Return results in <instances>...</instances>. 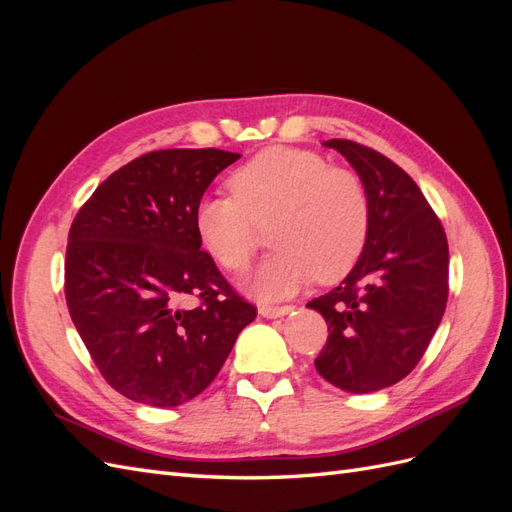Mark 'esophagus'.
Here are the masks:
<instances>
[{"mask_svg": "<svg viewBox=\"0 0 512 512\" xmlns=\"http://www.w3.org/2000/svg\"><path fill=\"white\" fill-rule=\"evenodd\" d=\"M292 309H294L292 305H262L258 312H260V316H265V318H282V316L290 314Z\"/></svg>", "mask_w": 512, "mask_h": 512, "instance_id": "34e87169", "label": "esophagus"}]
</instances>
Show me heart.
<instances>
[{
    "instance_id": "obj_1",
    "label": "heart",
    "mask_w": 512,
    "mask_h": 512,
    "mask_svg": "<svg viewBox=\"0 0 512 512\" xmlns=\"http://www.w3.org/2000/svg\"><path fill=\"white\" fill-rule=\"evenodd\" d=\"M232 196H207L194 211L196 235L213 260L243 273L256 254L254 224L269 220L275 250L252 290L284 299L316 280L335 284L356 267L369 235V196L354 170L316 151L269 147L228 179Z\"/></svg>"
}]
</instances>
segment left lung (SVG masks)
<instances>
[{
    "label": "left lung",
    "mask_w": 512,
    "mask_h": 512,
    "mask_svg": "<svg viewBox=\"0 0 512 512\" xmlns=\"http://www.w3.org/2000/svg\"><path fill=\"white\" fill-rule=\"evenodd\" d=\"M337 149L365 183L369 235L346 280L312 299L329 324L318 374L348 393L406 378L436 333L448 299V243L414 179L382 153L344 138Z\"/></svg>",
    "instance_id": "obj_1"
}]
</instances>
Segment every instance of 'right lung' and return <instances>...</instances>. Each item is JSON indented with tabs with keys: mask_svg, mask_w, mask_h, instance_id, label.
Masks as SVG:
<instances>
[{
	"mask_svg": "<svg viewBox=\"0 0 512 512\" xmlns=\"http://www.w3.org/2000/svg\"><path fill=\"white\" fill-rule=\"evenodd\" d=\"M239 153L160 149L128 162L76 213L66 303L104 380L138 404L173 408L218 376L256 307L200 250L194 211ZM194 296L199 303L185 308Z\"/></svg>",
	"mask_w": 512,
	"mask_h": 512,
	"instance_id": "1",
	"label": "right lung"
}]
</instances>
